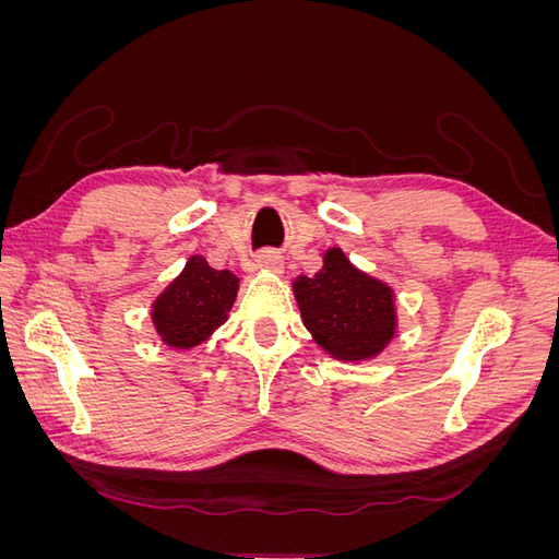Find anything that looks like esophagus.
<instances>
[{"label":"esophagus","instance_id":"obj_1","mask_svg":"<svg viewBox=\"0 0 559 559\" xmlns=\"http://www.w3.org/2000/svg\"><path fill=\"white\" fill-rule=\"evenodd\" d=\"M257 263H259L261 267L282 270V257H280L277 251H273V249H265V251H261L259 257H257Z\"/></svg>","mask_w":559,"mask_h":559}]
</instances>
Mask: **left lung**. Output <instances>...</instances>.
<instances>
[{
	"label": "left lung",
	"mask_w": 559,
	"mask_h": 559,
	"mask_svg": "<svg viewBox=\"0 0 559 559\" xmlns=\"http://www.w3.org/2000/svg\"><path fill=\"white\" fill-rule=\"evenodd\" d=\"M298 308L314 341L335 359L359 361L376 354L394 335V298L389 286L364 275L341 249H329L314 277L294 282Z\"/></svg>",
	"instance_id": "left-lung-1"
}]
</instances>
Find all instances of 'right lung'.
<instances>
[{
	"instance_id": "1",
	"label": "right lung",
	"mask_w": 559,
	"mask_h": 559,
	"mask_svg": "<svg viewBox=\"0 0 559 559\" xmlns=\"http://www.w3.org/2000/svg\"><path fill=\"white\" fill-rule=\"evenodd\" d=\"M238 282L228 270H214L202 257H193L154 306V321L163 341L183 349L207 341L228 319Z\"/></svg>"
}]
</instances>
